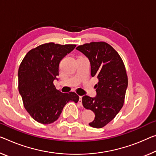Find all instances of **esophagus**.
Wrapping results in <instances>:
<instances>
[{"label":"esophagus","instance_id":"1","mask_svg":"<svg viewBox=\"0 0 156 156\" xmlns=\"http://www.w3.org/2000/svg\"><path fill=\"white\" fill-rule=\"evenodd\" d=\"M79 105L81 106L82 105V96H80V100H79Z\"/></svg>","mask_w":156,"mask_h":156}]
</instances>
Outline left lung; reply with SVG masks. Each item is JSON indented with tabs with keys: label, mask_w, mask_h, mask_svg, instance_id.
Instances as JSON below:
<instances>
[{
	"label": "left lung",
	"mask_w": 156,
	"mask_h": 156,
	"mask_svg": "<svg viewBox=\"0 0 156 156\" xmlns=\"http://www.w3.org/2000/svg\"><path fill=\"white\" fill-rule=\"evenodd\" d=\"M89 60L91 76L98 78L95 98L84 95V108L95 113L89 126L101 128L114 119L123 107L128 87V76L123 60L111 45L92 42L76 48Z\"/></svg>",
	"instance_id": "left-lung-1"
}]
</instances>
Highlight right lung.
Instances as JSON below:
<instances>
[{
    "label": "right lung",
    "instance_id": "1",
    "mask_svg": "<svg viewBox=\"0 0 156 156\" xmlns=\"http://www.w3.org/2000/svg\"><path fill=\"white\" fill-rule=\"evenodd\" d=\"M75 44L46 43L30 50L19 68V92L32 118L42 124L54 123L67 103L79 101L75 92L61 93L54 85L59 63Z\"/></svg>",
    "mask_w": 156,
    "mask_h": 156
}]
</instances>
